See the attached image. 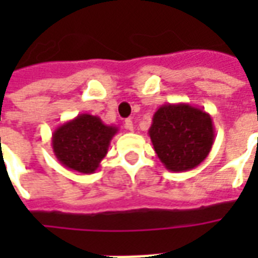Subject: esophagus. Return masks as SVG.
Wrapping results in <instances>:
<instances>
[{
    "instance_id": "1",
    "label": "esophagus",
    "mask_w": 258,
    "mask_h": 258,
    "mask_svg": "<svg viewBox=\"0 0 258 258\" xmlns=\"http://www.w3.org/2000/svg\"><path fill=\"white\" fill-rule=\"evenodd\" d=\"M124 127H125V130H128V131H134V123H133V120H131V118H127V120L124 121Z\"/></svg>"
}]
</instances>
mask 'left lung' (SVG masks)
I'll use <instances>...</instances> for the list:
<instances>
[{
  "instance_id": "8db88e82",
  "label": "left lung",
  "mask_w": 258,
  "mask_h": 258,
  "mask_svg": "<svg viewBox=\"0 0 258 258\" xmlns=\"http://www.w3.org/2000/svg\"><path fill=\"white\" fill-rule=\"evenodd\" d=\"M148 134L163 166L174 173L198 167L214 144L210 114L185 102L159 107Z\"/></svg>"
}]
</instances>
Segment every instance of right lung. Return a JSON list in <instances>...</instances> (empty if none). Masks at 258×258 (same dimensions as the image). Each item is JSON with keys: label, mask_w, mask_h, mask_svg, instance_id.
<instances>
[{"label": "right lung", "mask_w": 258, "mask_h": 258, "mask_svg": "<svg viewBox=\"0 0 258 258\" xmlns=\"http://www.w3.org/2000/svg\"><path fill=\"white\" fill-rule=\"evenodd\" d=\"M116 125H107L98 116L79 114L52 133V151L59 163L81 174H92L106 156Z\"/></svg>", "instance_id": "right-lung-1"}]
</instances>
